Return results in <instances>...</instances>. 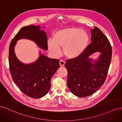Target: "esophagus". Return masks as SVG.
<instances>
[{
	"label": "esophagus",
	"instance_id": "1",
	"mask_svg": "<svg viewBox=\"0 0 122 122\" xmlns=\"http://www.w3.org/2000/svg\"><path fill=\"white\" fill-rule=\"evenodd\" d=\"M65 64V61H63L62 60H61L60 61V65L61 66V67H62V66H64Z\"/></svg>",
	"mask_w": 122,
	"mask_h": 122
}]
</instances>
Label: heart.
Wrapping results in <instances>:
<instances>
[{"mask_svg": "<svg viewBox=\"0 0 122 122\" xmlns=\"http://www.w3.org/2000/svg\"><path fill=\"white\" fill-rule=\"evenodd\" d=\"M89 42L90 36L86 31L76 27H68L55 31L52 41L48 42V47L55 55L60 54V48H63L65 56L74 60L83 54Z\"/></svg>", "mask_w": 122, "mask_h": 122, "instance_id": "1", "label": "heart"}]
</instances>
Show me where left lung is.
Returning <instances> with one entry per match:
<instances>
[{"instance_id": "8db88e82", "label": "left lung", "mask_w": 122, "mask_h": 122, "mask_svg": "<svg viewBox=\"0 0 122 122\" xmlns=\"http://www.w3.org/2000/svg\"><path fill=\"white\" fill-rule=\"evenodd\" d=\"M92 42L83 54L74 60H68L65 67L68 70L67 85L72 94L86 97L94 94L106 80L112 56V48L106 36L97 27L91 30ZM101 52L98 61L92 64L89 56Z\"/></svg>"}]
</instances>
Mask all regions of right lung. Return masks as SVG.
Wrapping results in <instances>:
<instances>
[{
  "mask_svg": "<svg viewBox=\"0 0 122 122\" xmlns=\"http://www.w3.org/2000/svg\"><path fill=\"white\" fill-rule=\"evenodd\" d=\"M40 29V26L32 25L22 27L14 36L9 47V68L14 82L22 93L34 99L41 98L49 92L51 77L60 67V60L49 58L40 52L38 60L35 62L24 64L18 60L14 47L18 40L27 39L47 50V35Z\"/></svg>",
  "mask_w": 122,
  "mask_h": 122,
  "instance_id": "obj_1",
  "label": "right lung"
}]
</instances>
